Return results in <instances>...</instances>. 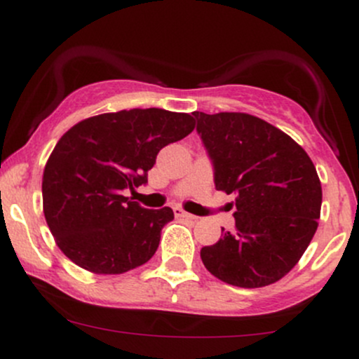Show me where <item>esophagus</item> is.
Here are the masks:
<instances>
[{"instance_id":"obj_1","label":"esophagus","mask_w":359,"mask_h":359,"mask_svg":"<svg viewBox=\"0 0 359 359\" xmlns=\"http://www.w3.org/2000/svg\"><path fill=\"white\" fill-rule=\"evenodd\" d=\"M174 214H175L177 217H184V219H194V221L197 219V217L194 216V214H189V212H185L184 209H180V208H179V205H177V208H174Z\"/></svg>"}]
</instances>
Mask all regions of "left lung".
<instances>
[{
  "mask_svg": "<svg viewBox=\"0 0 359 359\" xmlns=\"http://www.w3.org/2000/svg\"><path fill=\"white\" fill-rule=\"evenodd\" d=\"M217 191L233 194L236 231L201 250L204 266L234 287L275 283L297 265L317 229L323 189L304 148L245 113H192Z\"/></svg>",
  "mask_w": 359,
  "mask_h": 359,
  "instance_id": "obj_1",
  "label": "left lung"
}]
</instances>
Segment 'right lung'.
<instances>
[{"label":"right lung","instance_id":"obj_1","mask_svg":"<svg viewBox=\"0 0 359 359\" xmlns=\"http://www.w3.org/2000/svg\"><path fill=\"white\" fill-rule=\"evenodd\" d=\"M194 130L187 113L148 108L84 119L59 140L43 170V214L57 246L81 269L125 273L155 255L170 208L123 196L148 182L158 151Z\"/></svg>","mask_w":359,"mask_h":359}]
</instances>
